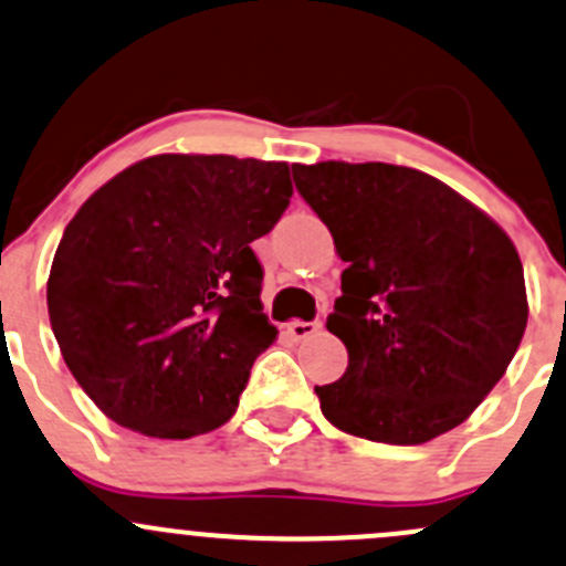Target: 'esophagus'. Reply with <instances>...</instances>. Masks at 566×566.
<instances>
[{
  "label": "esophagus",
  "instance_id": "esophagus-1",
  "mask_svg": "<svg viewBox=\"0 0 566 566\" xmlns=\"http://www.w3.org/2000/svg\"><path fill=\"white\" fill-rule=\"evenodd\" d=\"M323 328V323L319 319H312V323H303V319H293V323H287V333L293 338H308L312 333H317Z\"/></svg>",
  "mask_w": 566,
  "mask_h": 566
}]
</instances>
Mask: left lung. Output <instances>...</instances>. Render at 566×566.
<instances>
[{
	"label": "left lung",
	"mask_w": 566,
	"mask_h": 566,
	"mask_svg": "<svg viewBox=\"0 0 566 566\" xmlns=\"http://www.w3.org/2000/svg\"><path fill=\"white\" fill-rule=\"evenodd\" d=\"M293 178L347 263L328 331L349 366L314 388L325 418L385 444H423L461 426L526 331L515 243L415 168L317 163L293 165Z\"/></svg>",
	"instance_id": "1"
}]
</instances>
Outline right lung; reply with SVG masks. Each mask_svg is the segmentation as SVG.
<instances>
[{
  "label": "right lung",
  "instance_id": "right-lung-1",
  "mask_svg": "<svg viewBox=\"0 0 566 566\" xmlns=\"http://www.w3.org/2000/svg\"><path fill=\"white\" fill-rule=\"evenodd\" d=\"M293 198L287 163L157 154L78 208L53 254L62 358L113 423L189 439L224 426L276 338L249 243Z\"/></svg>",
  "mask_w": 566,
  "mask_h": 566
}]
</instances>
